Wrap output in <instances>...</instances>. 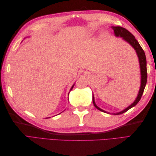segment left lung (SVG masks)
<instances>
[{
	"label": "left lung",
	"instance_id": "obj_1",
	"mask_svg": "<svg viewBox=\"0 0 156 156\" xmlns=\"http://www.w3.org/2000/svg\"><path fill=\"white\" fill-rule=\"evenodd\" d=\"M112 29L114 30L115 34L116 36H117V37L120 36V37H122V38H123L125 41H126L127 43H129L132 47H133L134 49L135 50L136 55H137V56H138L139 60L140 74H141L140 88L138 96H137V97H136V100L134 101V102L132 103L131 105H130L129 107H127L126 108H125L124 110L122 111L119 112L114 113V115H118L123 114V113H124L127 111H128L129 109H130L131 108L135 106L139 103V101H140V98H141V97H142V95L143 94L144 88L146 87V81H147V69H146V55H145V53H144V51L143 49V48H141V46L139 44V42L137 41V40L135 39V36L133 34H132L130 32H129L127 29H124V28H123V27H112ZM92 101H93L94 105L95 106V107L96 108H98V110H100L102 112H107L106 111L102 110L101 108H100V107H98L96 105L95 101H94V96H92ZM107 113H108V112H107Z\"/></svg>",
	"mask_w": 156,
	"mask_h": 156
}]
</instances>
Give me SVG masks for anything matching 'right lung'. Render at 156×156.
Instances as JSON below:
<instances>
[{"label": "right lung", "instance_id": "obj_1", "mask_svg": "<svg viewBox=\"0 0 156 156\" xmlns=\"http://www.w3.org/2000/svg\"><path fill=\"white\" fill-rule=\"evenodd\" d=\"M73 87H74V84H73V85L72 86V88H71V89H70V90H72V88H73Z\"/></svg>", "mask_w": 156, "mask_h": 156}]
</instances>
